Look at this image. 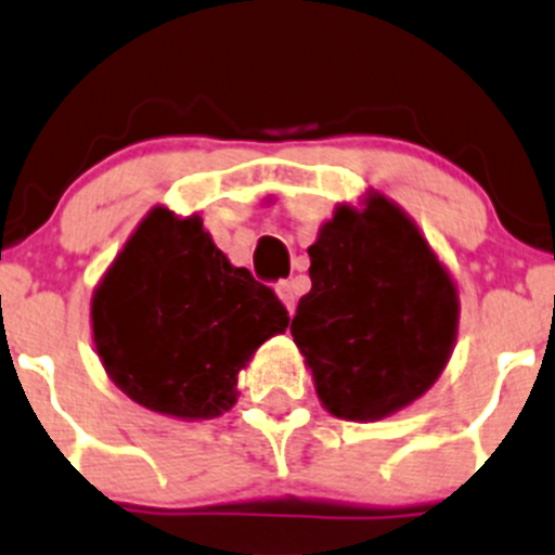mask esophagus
<instances>
[{
    "mask_svg": "<svg viewBox=\"0 0 555 555\" xmlns=\"http://www.w3.org/2000/svg\"><path fill=\"white\" fill-rule=\"evenodd\" d=\"M276 295H279V298H282V304L287 306L289 314H293V311H295V300H298V298H295L293 282H279L276 284Z\"/></svg>",
    "mask_w": 555,
    "mask_h": 555,
    "instance_id": "1",
    "label": "esophagus"
}]
</instances>
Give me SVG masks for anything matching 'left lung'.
<instances>
[{
	"label": "left lung",
	"mask_w": 555,
	"mask_h": 555,
	"mask_svg": "<svg viewBox=\"0 0 555 555\" xmlns=\"http://www.w3.org/2000/svg\"><path fill=\"white\" fill-rule=\"evenodd\" d=\"M311 289L293 317L322 406L341 421L390 417L423 396L459 336V287L390 197L336 206L309 246Z\"/></svg>",
	"instance_id": "obj_1"
}]
</instances>
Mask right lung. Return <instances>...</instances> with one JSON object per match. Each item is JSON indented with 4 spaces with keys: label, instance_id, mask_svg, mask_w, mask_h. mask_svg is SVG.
<instances>
[{
    "label": "right lung",
    "instance_id": "right-lung-1",
    "mask_svg": "<svg viewBox=\"0 0 555 555\" xmlns=\"http://www.w3.org/2000/svg\"><path fill=\"white\" fill-rule=\"evenodd\" d=\"M289 325L271 287L235 268L197 214L154 206L91 295V333L107 376L134 403L211 421L238 401V374Z\"/></svg>",
    "mask_w": 555,
    "mask_h": 555
}]
</instances>
